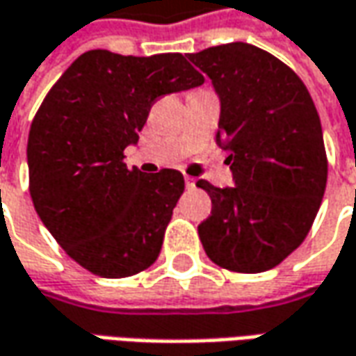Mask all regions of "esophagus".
I'll use <instances>...</instances> for the list:
<instances>
[{"label": "esophagus", "mask_w": 356, "mask_h": 356, "mask_svg": "<svg viewBox=\"0 0 356 356\" xmlns=\"http://www.w3.org/2000/svg\"><path fill=\"white\" fill-rule=\"evenodd\" d=\"M185 185H187V189H193V187H195V179L189 177V175H185Z\"/></svg>", "instance_id": "esophagus-1"}]
</instances>
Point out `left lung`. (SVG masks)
Here are the masks:
<instances>
[{
  "label": "left lung",
  "mask_w": 356,
  "mask_h": 356,
  "mask_svg": "<svg viewBox=\"0 0 356 356\" xmlns=\"http://www.w3.org/2000/svg\"><path fill=\"white\" fill-rule=\"evenodd\" d=\"M189 60L220 96L216 143L228 152L234 187L199 179L213 209L199 225L207 256L220 268L258 274L305 240L327 185L317 108L280 58L248 43L209 47Z\"/></svg>",
  "instance_id": "8db88e82"
}]
</instances>
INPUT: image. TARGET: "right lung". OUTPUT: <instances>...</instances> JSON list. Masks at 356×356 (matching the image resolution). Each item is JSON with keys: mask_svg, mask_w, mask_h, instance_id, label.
Masks as SVG:
<instances>
[{"mask_svg": "<svg viewBox=\"0 0 356 356\" xmlns=\"http://www.w3.org/2000/svg\"><path fill=\"white\" fill-rule=\"evenodd\" d=\"M204 82L181 53L80 55L47 92L27 141L37 215L68 256L100 277H128L157 260L185 179L124 163L149 110Z\"/></svg>", "mask_w": 356, "mask_h": 356, "instance_id": "right-lung-1", "label": "right lung"}]
</instances>
